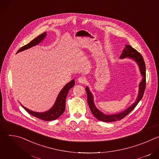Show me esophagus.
<instances>
[{
	"label": "esophagus",
	"instance_id": "esophagus-1",
	"mask_svg": "<svg viewBox=\"0 0 159 159\" xmlns=\"http://www.w3.org/2000/svg\"><path fill=\"white\" fill-rule=\"evenodd\" d=\"M85 82H86V80L84 77H80L78 79V82L80 84H84V83H85Z\"/></svg>",
	"mask_w": 159,
	"mask_h": 159
}]
</instances>
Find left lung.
Masks as SVG:
<instances>
[{"instance_id":"1","label":"left lung","mask_w":159,"mask_h":159,"mask_svg":"<svg viewBox=\"0 0 159 159\" xmlns=\"http://www.w3.org/2000/svg\"><path fill=\"white\" fill-rule=\"evenodd\" d=\"M126 58L131 59L137 63L139 67L141 75L142 76V80L139 84V90L137 98L136 99V101L125 110L120 112L116 113V114L106 115L96 107L94 102V96L92 93L90 92L89 87L87 86L85 89L87 94V102L89 106L93 115L99 121L103 122H113L121 120L128 115L133 109H134L143 98L146 85V66L143 58L139 52L132 48L129 44L125 45V48L123 49V53L120 57V59H124Z\"/></svg>"}]
</instances>
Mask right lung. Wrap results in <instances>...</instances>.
Segmentation results:
<instances>
[{"instance_id":"add662e5","label":"right lung","mask_w":159,"mask_h":159,"mask_svg":"<svg viewBox=\"0 0 159 159\" xmlns=\"http://www.w3.org/2000/svg\"><path fill=\"white\" fill-rule=\"evenodd\" d=\"M47 36V32H45L40 35H39L38 37L34 38L33 40H32L30 43L26 44L25 46L21 47L17 52H20L24 50H26L27 49H29L33 47L38 45L39 43H41L45 38ZM75 85V80L73 79L69 83L65 85V86L62 88V89L60 90V93L58 94L57 99L53 104V106L48 111L44 112H35L33 111L27 107L22 106L21 104V106L25 108V109L29 112L30 115L32 116L39 118L44 121H52L57 119L59 118L65 111V101H66V98L67 96L68 93H69V90L74 87Z\"/></svg>"}]
</instances>
